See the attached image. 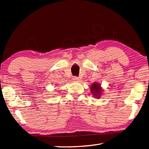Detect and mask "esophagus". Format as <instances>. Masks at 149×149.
<instances>
[{
	"label": "esophagus",
	"mask_w": 149,
	"mask_h": 149,
	"mask_svg": "<svg viewBox=\"0 0 149 149\" xmlns=\"http://www.w3.org/2000/svg\"><path fill=\"white\" fill-rule=\"evenodd\" d=\"M73 80L77 81L79 80V77H77V76H74V77H73Z\"/></svg>",
	"instance_id": "esophagus-1"
}]
</instances>
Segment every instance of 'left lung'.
I'll return each instance as SVG.
<instances>
[{
  "instance_id": "left-lung-1",
  "label": "left lung",
  "mask_w": 149,
  "mask_h": 149,
  "mask_svg": "<svg viewBox=\"0 0 149 149\" xmlns=\"http://www.w3.org/2000/svg\"><path fill=\"white\" fill-rule=\"evenodd\" d=\"M90 90H91V93L93 94V95L94 96L95 98H100L101 97V93H102V88L100 84L97 83H94L92 84L90 87Z\"/></svg>"
}]
</instances>
